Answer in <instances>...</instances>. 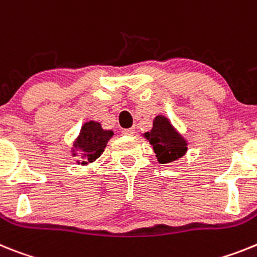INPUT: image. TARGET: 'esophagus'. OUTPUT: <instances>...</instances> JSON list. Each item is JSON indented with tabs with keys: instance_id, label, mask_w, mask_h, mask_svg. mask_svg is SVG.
<instances>
[{
	"instance_id": "1",
	"label": "esophagus",
	"mask_w": 257,
	"mask_h": 257,
	"mask_svg": "<svg viewBox=\"0 0 257 257\" xmlns=\"http://www.w3.org/2000/svg\"><path fill=\"white\" fill-rule=\"evenodd\" d=\"M136 129L135 128H129V129H122V135L125 136H135Z\"/></svg>"
}]
</instances>
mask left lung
I'll list each match as a JSON object with an SVG mask.
<instances>
[{
  "instance_id": "obj_1",
  "label": "left lung",
  "mask_w": 257,
  "mask_h": 257,
  "mask_svg": "<svg viewBox=\"0 0 257 257\" xmlns=\"http://www.w3.org/2000/svg\"><path fill=\"white\" fill-rule=\"evenodd\" d=\"M145 137L149 140L158 162L162 164L177 160L185 155L187 150L186 141L178 135L171 121L164 116H156L153 129L145 133Z\"/></svg>"
}]
</instances>
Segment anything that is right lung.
Returning a JSON list of instances; mask_svg holds the SVG:
<instances>
[{"label":"right lung","instance_id":"right-lung-1","mask_svg":"<svg viewBox=\"0 0 257 257\" xmlns=\"http://www.w3.org/2000/svg\"><path fill=\"white\" fill-rule=\"evenodd\" d=\"M113 136L112 131H104L97 121H88L84 124L80 132L79 138L76 140V151L82 166L94 162L103 153L107 142Z\"/></svg>","mask_w":257,"mask_h":257}]
</instances>
